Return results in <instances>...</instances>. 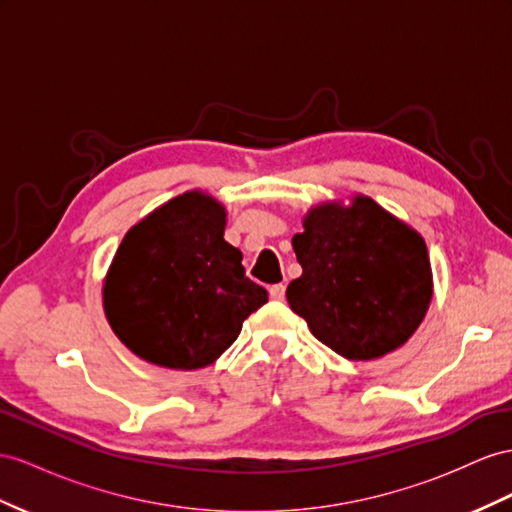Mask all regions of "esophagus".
Here are the masks:
<instances>
[{"instance_id":"34e87169","label":"esophagus","mask_w":512,"mask_h":512,"mask_svg":"<svg viewBox=\"0 0 512 512\" xmlns=\"http://www.w3.org/2000/svg\"><path fill=\"white\" fill-rule=\"evenodd\" d=\"M268 292H270V298L277 300V303H281V300H285V285H283V283L272 285Z\"/></svg>"}]
</instances>
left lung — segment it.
I'll return each instance as SVG.
<instances>
[{"instance_id": "obj_1", "label": "left lung", "mask_w": 512, "mask_h": 512, "mask_svg": "<svg viewBox=\"0 0 512 512\" xmlns=\"http://www.w3.org/2000/svg\"><path fill=\"white\" fill-rule=\"evenodd\" d=\"M292 246L303 274L287 303L324 346L350 361L396 350L424 320L432 298L422 235L368 196L350 207L324 203L305 218Z\"/></svg>"}]
</instances>
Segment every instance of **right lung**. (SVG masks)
Returning <instances> with one entry per match:
<instances>
[{"label":"right lung","mask_w":512,"mask_h":512,"mask_svg":"<svg viewBox=\"0 0 512 512\" xmlns=\"http://www.w3.org/2000/svg\"><path fill=\"white\" fill-rule=\"evenodd\" d=\"M225 207L186 192L131 227L103 285L116 337L144 361L170 370L214 363L268 303L225 242Z\"/></svg>","instance_id":"obj_1"}]
</instances>
